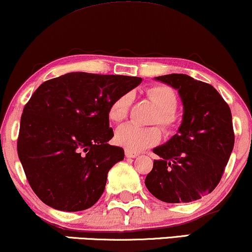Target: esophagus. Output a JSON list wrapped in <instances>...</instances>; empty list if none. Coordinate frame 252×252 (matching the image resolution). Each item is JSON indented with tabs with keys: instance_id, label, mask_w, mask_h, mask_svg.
<instances>
[{
	"instance_id": "esophagus-1",
	"label": "esophagus",
	"mask_w": 252,
	"mask_h": 252,
	"mask_svg": "<svg viewBox=\"0 0 252 252\" xmlns=\"http://www.w3.org/2000/svg\"><path fill=\"white\" fill-rule=\"evenodd\" d=\"M125 155L126 158H136L139 155V153H135V152H131V151H125Z\"/></svg>"
}]
</instances>
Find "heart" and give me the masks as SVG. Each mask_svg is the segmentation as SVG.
<instances>
[{
	"mask_svg": "<svg viewBox=\"0 0 252 252\" xmlns=\"http://www.w3.org/2000/svg\"><path fill=\"white\" fill-rule=\"evenodd\" d=\"M146 95L157 106V117L154 123L159 124L166 132H173L178 128L179 118L175 110L178 107V97L169 86L155 84L145 90ZM131 97L129 94H121L117 97L108 106L107 116L114 123H120L127 117ZM162 132L158 126L141 127L135 124H125L116 131L114 141L127 151L140 152L160 142Z\"/></svg>",
	"mask_w": 252,
	"mask_h": 252,
	"instance_id": "1",
	"label": "heart"
}]
</instances>
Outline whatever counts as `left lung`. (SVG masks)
I'll return each instance as SVG.
<instances>
[{"label": "left lung", "instance_id": "1", "mask_svg": "<svg viewBox=\"0 0 252 252\" xmlns=\"http://www.w3.org/2000/svg\"><path fill=\"white\" fill-rule=\"evenodd\" d=\"M157 79L178 90L185 113L178 134L153 150L160 160L145 185L167 203L192 202L210 194L224 173L235 144L230 107L214 86L187 74Z\"/></svg>", "mask_w": 252, "mask_h": 252}]
</instances>
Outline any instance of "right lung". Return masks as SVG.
<instances>
[{
    "label": "right lung",
    "instance_id": "1",
    "mask_svg": "<svg viewBox=\"0 0 252 252\" xmlns=\"http://www.w3.org/2000/svg\"><path fill=\"white\" fill-rule=\"evenodd\" d=\"M139 77L71 72L40 84L23 108L17 153L31 189L63 212L92 207L107 173L125 157L113 136L112 101L141 83Z\"/></svg>",
    "mask_w": 252,
    "mask_h": 252
}]
</instances>
